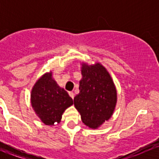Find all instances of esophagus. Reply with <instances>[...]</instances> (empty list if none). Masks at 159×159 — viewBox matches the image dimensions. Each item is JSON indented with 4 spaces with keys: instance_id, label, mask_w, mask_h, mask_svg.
Segmentation results:
<instances>
[{
    "instance_id": "34e87169",
    "label": "esophagus",
    "mask_w": 159,
    "mask_h": 159,
    "mask_svg": "<svg viewBox=\"0 0 159 159\" xmlns=\"http://www.w3.org/2000/svg\"><path fill=\"white\" fill-rule=\"evenodd\" d=\"M68 94H69L70 97L72 99H74V98H75V94H74V92H72V91H70V92H68Z\"/></svg>"
}]
</instances>
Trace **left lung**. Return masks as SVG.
<instances>
[{"mask_svg":"<svg viewBox=\"0 0 159 159\" xmlns=\"http://www.w3.org/2000/svg\"><path fill=\"white\" fill-rule=\"evenodd\" d=\"M81 75L80 92L74 98V104L82 122L91 129H97L113 114L116 89L109 73L101 64L90 66L83 64Z\"/></svg>","mask_w":159,"mask_h":159,"instance_id":"obj_1","label":"left lung"}]
</instances>
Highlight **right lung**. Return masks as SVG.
Here are the masks:
<instances>
[{"label":"right lung","instance_id":"add662e5","mask_svg":"<svg viewBox=\"0 0 159 159\" xmlns=\"http://www.w3.org/2000/svg\"><path fill=\"white\" fill-rule=\"evenodd\" d=\"M31 105L38 116L47 125L59 123L63 112L73 105V100L52 78V74L43 75L31 91Z\"/></svg>","mask_w":159,"mask_h":159}]
</instances>
